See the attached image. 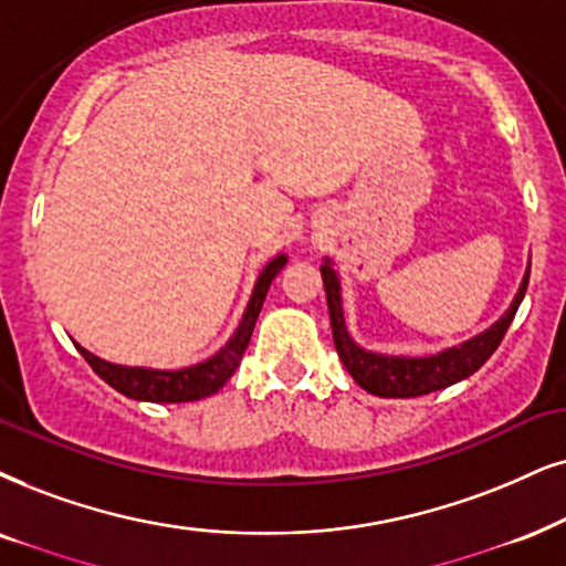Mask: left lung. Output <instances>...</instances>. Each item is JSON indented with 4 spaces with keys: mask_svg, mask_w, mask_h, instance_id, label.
<instances>
[{
    "mask_svg": "<svg viewBox=\"0 0 566 566\" xmlns=\"http://www.w3.org/2000/svg\"><path fill=\"white\" fill-rule=\"evenodd\" d=\"M321 276H324V290H326V303H328V318H332V334H334V347L336 355L342 357L349 376L355 378L363 389L370 391L376 397H420L439 391L443 386H452L470 374H475L489 357L496 353V347L502 345L506 328H510L514 313L525 297L527 271L522 279L520 292L514 295L510 311L496 321L491 328H485L483 334L473 336L470 342H464L460 347H449L439 355L428 357H391V355H378L368 353V349L357 347L345 326V311H342V292H339V276L332 269V261H326L321 266Z\"/></svg>",
    "mask_w": 566,
    "mask_h": 566,
    "instance_id": "1",
    "label": "left lung"
}]
</instances>
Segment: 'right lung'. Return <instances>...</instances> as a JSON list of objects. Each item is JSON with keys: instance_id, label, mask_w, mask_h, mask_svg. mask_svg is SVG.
I'll list each match as a JSON object with an SVG mask.
<instances>
[{"instance_id": "right-lung-1", "label": "right lung", "mask_w": 566, "mask_h": 566, "mask_svg": "<svg viewBox=\"0 0 566 566\" xmlns=\"http://www.w3.org/2000/svg\"><path fill=\"white\" fill-rule=\"evenodd\" d=\"M284 263H287V255H276L274 261H269V266L261 271L259 282H255L253 297H250L238 332L206 363H198V366L182 370H154L114 366V363H106L102 357L91 355L81 345H75L77 353L96 370V376H102L112 389H117L125 397L146 399V402H196V399L217 395L221 386L230 381L234 370H238L242 353H245L250 342V334H253L255 321H259L263 300H266V292L271 287V279L284 269Z\"/></svg>"}]
</instances>
